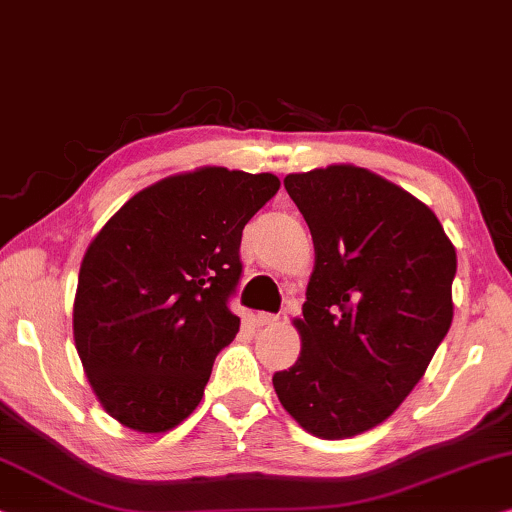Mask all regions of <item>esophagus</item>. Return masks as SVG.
<instances>
[{
	"mask_svg": "<svg viewBox=\"0 0 512 512\" xmlns=\"http://www.w3.org/2000/svg\"><path fill=\"white\" fill-rule=\"evenodd\" d=\"M256 323L258 325H277L279 323V316L277 314H268V311H261V314H256Z\"/></svg>",
	"mask_w": 512,
	"mask_h": 512,
	"instance_id": "34e87169",
	"label": "esophagus"
}]
</instances>
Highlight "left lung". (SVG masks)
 Masks as SVG:
<instances>
[{"mask_svg":"<svg viewBox=\"0 0 512 512\" xmlns=\"http://www.w3.org/2000/svg\"><path fill=\"white\" fill-rule=\"evenodd\" d=\"M316 265L302 351L272 376L284 409L321 439L383 422L416 388L453 323L457 256L436 214L355 166L286 175Z\"/></svg>","mask_w":512,"mask_h":512,"instance_id":"obj_1","label":"left lung"}]
</instances>
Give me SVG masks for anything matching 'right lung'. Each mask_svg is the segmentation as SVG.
Masks as SVG:
<instances>
[{
  "label": "right lung",
  "mask_w": 512,
  "mask_h": 512,
  "mask_svg": "<svg viewBox=\"0 0 512 512\" xmlns=\"http://www.w3.org/2000/svg\"><path fill=\"white\" fill-rule=\"evenodd\" d=\"M272 173L207 166L120 207L80 265L73 337L110 416L168 432L203 399L214 358L238 335L228 302L242 228L277 194Z\"/></svg>",
  "instance_id": "add662e5"
}]
</instances>
